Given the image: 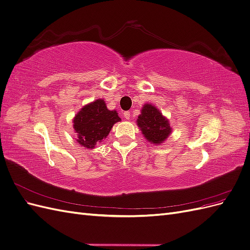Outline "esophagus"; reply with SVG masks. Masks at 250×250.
<instances>
[{"label": "esophagus", "instance_id": "esophagus-1", "mask_svg": "<svg viewBox=\"0 0 250 250\" xmlns=\"http://www.w3.org/2000/svg\"><path fill=\"white\" fill-rule=\"evenodd\" d=\"M130 116H131V112H130V111H124L123 117H124L126 120H129V119H130Z\"/></svg>", "mask_w": 250, "mask_h": 250}]
</instances>
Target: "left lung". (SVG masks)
Here are the masks:
<instances>
[{
    "label": "left lung",
    "mask_w": 250,
    "mask_h": 250,
    "mask_svg": "<svg viewBox=\"0 0 250 250\" xmlns=\"http://www.w3.org/2000/svg\"><path fill=\"white\" fill-rule=\"evenodd\" d=\"M138 126L145 139L151 144L161 145L167 139L172 128L170 127L168 119L154 105L144 104L141 115L138 118Z\"/></svg>",
    "instance_id": "left-lung-1"
}]
</instances>
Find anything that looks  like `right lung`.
<instances>
[{"label": "right lung", "mask_w": 250, "mask_h": 250, "mask_svg": "<svg viewBox=\"0 0 250 250\" xmlns=\"http://www.w3.org/2000/svg\"><path fill=\"white\" fill-rule=\"evenodd\" d=\"M121 121L117 110H109L103 99L83 106L73 120L79 145L93 149L107 137L113 124Z\"/></svg>", "instance_id": "1"}]
</instances>
